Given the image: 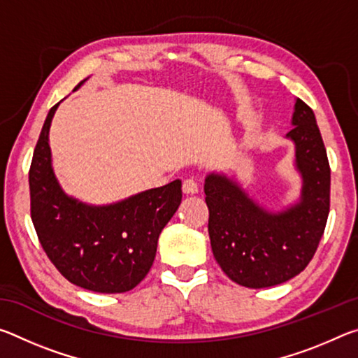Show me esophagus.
<instances>
[{
    "label": "esophagus",
    "instance_id": "esophagus-1",
    "mask_svg": "<svg viewBox=\"0 0 358 358\" xmlns=\"http://www.w3.org/2000/svg\"><path fill=\"white\" fill-rule=\"evenodd\" d=\"M199 191V185L194 178H186L183 181V192L185 194H196Z\"/></svg>",
    "mask_w": 358,
    "mask_h": 358
}]
</instances>
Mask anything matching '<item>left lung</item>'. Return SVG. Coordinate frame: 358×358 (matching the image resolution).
Segmentation results:
<instances>
[{"label":"left lung","instance_id":"8db88e82","mask_svg":"<svg viewBox=\"0 0 358 358\" xmlns=\"http://www.w3.org/2000/svg\"><path fill=\"white\" fill-rule=\"evenodd\" d=\"M286 138L295 147L301 177L299 201L281 211L259 205L234 177L205 178L211 251L240 286L271 287L306 268L322 238L330 210V166L314 112L296 98Z\"/></svg>","mask_w":358,"mask_h":358}]
</instances>
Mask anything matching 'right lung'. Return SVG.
<instances>
[{"label":"right lung","instance_id":"right-lung-1","mask_svg":"<svg viewBox=\"0 0 358 358\" xmlns=\"http://www.w3.org/2000/svg\"><path fill=\"white\" fill-rule=\"evenodd\" d=\"M58 106L47 115L29 167L36 234L52 264L72 284L99 294L128 292L153 265L161 230L180 207L181 181L108 205H90L68 196L53 172L48 143Z\"/></svg>","mask_w":358,"mask_h":358}]
</instances>
